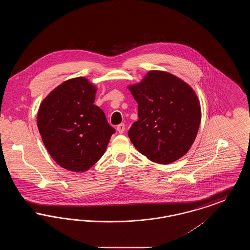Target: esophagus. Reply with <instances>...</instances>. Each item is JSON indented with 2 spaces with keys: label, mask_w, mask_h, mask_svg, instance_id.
<instances>
[{
  "label": "esophagus",
  "mask_w": 250,
  "mask_h": 250,
  "mask_svg": "<svg viewBox=\"0 0 250 250\" xmlns=\"http://www.w3.org/2000/svg\"><path fill=\"white\" fill-rule=\"evenodd\" d=\"M116 129L119 132L120 134H123V133L125 132V124H120V125H118L117 127H116Z\"/></svg>",
  "instance_id": "1"
}]
</instances>
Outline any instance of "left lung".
Instances as JSON below:
<instances>
[{"mask_svg":"<svg viewBox=\"0 0 250 250\" xmlns=\"http://www.w3.org/2000/svg\"><path fill=\"white\" fill-rule=\"evenodd\" d=\"M138 103L139 120L128 136L136 149L158 164L172 163L194 143L202 120L199 98L190 86L165 71H149L128 86Z\"/></svg>","mask_w":250,"mask_h":250,"instance_id":"obj_1","label":"left lung"}]
</instances>
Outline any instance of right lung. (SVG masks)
Here are the masks:
<instances>
[{"mask_svg":"<svg viewBox=\"0 0 250 250\" xmlns=\"http://www.w3.org/2000/svg\"><path fill=\"white\" fill-rule=\"evenodd\" d=\"M97 88L86 78L67 80L42 101L37 127L53 160L65 169L88 170L106 152L114 133L94 105Z\"/></svg>","mask_w":250,"mask_h":250,"instance_id":"add662e5","label":"right lung"}]
</instances>
